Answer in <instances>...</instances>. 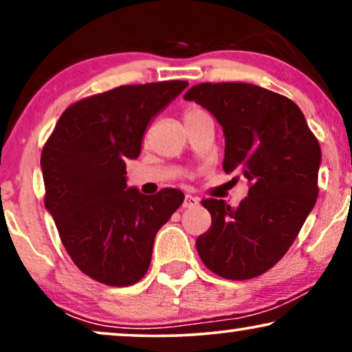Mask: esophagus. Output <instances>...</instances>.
<instances>
[{"label": "esophagus", "mask_w": 352, "mask_h": 352, "mask_svg": "<svg viewBox=\"0 0 352 352\" xmlns=\"http://www.w3.org/2000/svg\"><path fill=\"white\" fill-rule=\"evenodd\" d=\"M199 205V199L194 195H186L184 204H182V208H194V206Z\"/></svg>", "instance_id": "34e87169"}]
</instances>
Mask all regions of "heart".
I'll return each mask as SVG.
<instances>
[{"instance_id":"obj_1","label":"heart","mask_w":352,"mask_h":352,"mask_svg":"<svg viewBox=\"0 0 352 352\" xmlns=\"http://www.w3.org/2000/svg\"><path fill=\"white\" fill-rule=\"evenodd\" d=\"M200 112H201V110L197 109V107H187L184 110V122H186V120L192 118V117H195V115H199Z\"/></svg>"}]
</instances>
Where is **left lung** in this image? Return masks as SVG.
I'll list each match as a JSON object with an SVG mask.
<instances>
[{
	"mask_svg": "<svg viewBox=\"0 0 352 352\" xmlns=\"http://www.w3.org/2000/svg\"><path fill=\"white\" fill-rule=\"evenodd\" d=\"M213 113L226 138V173L250 182L237 206L206 199L211 228L195 247L210 271L230 280L258 277L277 264L314 208L319 141L300 107L250 83H200L184 94Z\"/></svg>",
	"mask_w": 352,
	"mask_h": 352,
	"instance_id": "8db88e82",
	"label": "left lung"
}]
</instances>
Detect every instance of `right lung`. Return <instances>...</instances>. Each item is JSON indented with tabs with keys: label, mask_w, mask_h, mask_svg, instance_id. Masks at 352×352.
Segmentation results:
<instances>
[{
	"label": "right lung",
	"mask_w": 352,
	"mask_h": 352,
	"mask_svg": "<svg viewBox=\"0 0 352 352\" xmlns=\"http://www.w3.org/2000/svg\"><path fill=\"white\" fill-rule=\"evenodd\" d=\"M187 81L124 85L72 104L41 152L45 206L86 276L128 287L146 276L158 229L184 201L177 189L142 195L126 186L151 120Z\"/></svg>",
	"instance_id": "right-lung-1"
}]
</instances>
